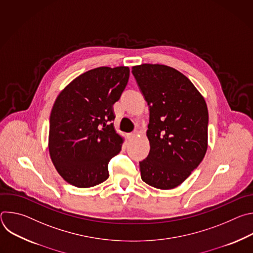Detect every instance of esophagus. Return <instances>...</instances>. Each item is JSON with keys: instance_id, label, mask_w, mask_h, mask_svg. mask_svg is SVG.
Segmentation results:
<instances>
[{"instance_id": "1", "label": "esophagus", "mask_w": 253, "mask_h": 253, "mask_svg": "<svg viewBox=\"0 0 253 253\" xmlns=\"http://www.w3.org/2000/svg\"><path fill=\"white\" fill-rule=\"evenodd\" d=\"M136 134H137V132H136V131H134V132H132V133H129V134H128V138H129V140H132L133 138H135Z\"/></svg>"}]
</instances>
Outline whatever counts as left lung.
Returning a JSON list of instances; mask_svg holds the SVG:
<instances>
[{
  "label": "left lung",
  "instance_id": "left-lung-1",
  "mask_svg": "<svg viewBox=\"0 0 253 253\" xmlns=\"http://www.w3.org/2000/svg\"><path fill=\"white\" fill-rule=\"evenodd\" d=\"M132 73L149 106L148 156L139 162L141 178L158 189L181 184L207 150L208 110L191 81L174 68L134 66Z\"/></svg>",
  "mask_w": 253,
  "mask_h": 253
}]
</instances>
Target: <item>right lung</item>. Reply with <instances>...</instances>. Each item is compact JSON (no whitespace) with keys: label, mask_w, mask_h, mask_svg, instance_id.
Listing matches in <instances>:
<instances>
[{"label":"right lung","mask_w":253,"mask_h":253,"mask_svg":"<svg viewBox=\"0 0 253 253\" xmlns=\"http://www.w3.org/2000/svg\"><path fill=\"white\" fill-rule=\"evenodd\" d=\"M128 67H99L75 78L58 95L50 116L49 152L62 178L79 188L109 177L108 163L123 138L116 133L113 105L129 80Z\"/></svg>","instance_id":"add662e5"}]
</instances>
